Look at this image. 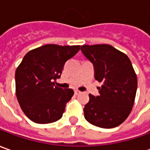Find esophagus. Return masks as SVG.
Here are the masks:
<instances>
[{"label":"esophagus","instance_id":"obj_1","mask_svg":"<svg viewBox=\"0 0 150 150\" xmlns=\"http://www.w3.org/2000/svg\"><path fill=\"white\" fill-rule=\"evenodd\" d=\"M80 94H81V92H80V91H78V90L75 91V96H78V95H80Z\"/></svg>","mask_w":150,"mask_h":150}]
</instances>
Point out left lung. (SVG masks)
Segmentation results:
<instances>
[{
	"label": "left lung",
	"mask_w": 150,
	"mask_h": 150,
	"mask_svg": "<svg viewBox=\"0 0 150 150\" xmlns=\"http://www.w3.org/2000/svg\"><path fill=\"white\" fill-rule=\"evenodd\" d=\"M81 51L95 67V78L103 85L100 96L89 95L85 120L96 126H119L129 115L137 91V75L129 58L112 45H84Z\"/></svg>",
	"instance_id": "8db88e82"
}]
</instances>
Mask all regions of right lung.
<instances>
[{
    "instance_id": "obj_1",
    "label": "right lung",
    "mask_w": 150,
    "mask_h": 150,
    "mask_svg": "<svg viewBox=\"0 0 150 150\" xmlns=\"http://www.w3.org/2000/svg\"><path fill=\"white\" fill-rule=\"evenodd\" d=\"M80 45L49 44L30 50L16 70V94L21 110L30 120L49 124L59 120L74 95L72 89L55 86L66 60Z\"/></svg>"
}]
</instances>
